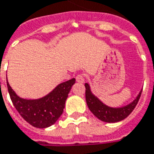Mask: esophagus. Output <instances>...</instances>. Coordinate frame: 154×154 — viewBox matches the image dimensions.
I'll return each instance as SVG.
<instances>
[{"instance_id":"1","label":"esophagus","mask_w":154,"mask_h":154,"mask_svg":"<svg viewBox=\"0 0 154 154\" xmlns=\"http://www.w3.org/2000/svg\"><path fill=\"white\" fill-rule=\"evenodd\" d=\"M76 80H77V82H81V83H82V82H84V76L82 75V74L77 75V77H76Z\"/></svg>"}]
</instances>
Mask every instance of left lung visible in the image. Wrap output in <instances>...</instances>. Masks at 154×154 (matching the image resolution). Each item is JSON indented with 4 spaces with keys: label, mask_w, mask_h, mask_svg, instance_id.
Returning a JSON list of instances; mask_svg holds the SVG:
<instances>
[{
    "label": "left lung",
    "mask_w": 154,
    "mask_h": 154,
    "mask_svg": "<svg viewBox=\"0 0 154 154\" xmlns=\"http://www.w3.org/2000/svg\"><path fill=\"white\" fill-rule=\"evenodd\" d=\"M85 88L86 102L88 109L99 120L108 123L119 122L128 116L137 104L143 90L141 89L134 100L127 103L126 105L121 107H111L103 103L94 94H93L90 85L88 83H85Z\"/></svg>",
    "instance_id": "obj_1"
}]
</instances>
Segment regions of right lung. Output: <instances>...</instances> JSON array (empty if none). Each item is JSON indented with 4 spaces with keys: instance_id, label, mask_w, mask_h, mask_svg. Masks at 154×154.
<instances>
[{
    "instance_id": "right-lung-1",
    "label": "right lung",
    "mask_w": 154,
    "mask_h": 154,
    "mask_svg": "<svg viewBox=\"0 0 154 154\" xmlns=\"http://www.w3.org/2000/svg\"><path fill=\"white\" fill-rule=\"evenodd\" d=\"M75 82V78H72L58 84L42 98L28 99L21 98L16 94L7 77L8 93L16 109L28 123L37 128H46L58 121L63 113L66 100Z\"/></svg>"
}]
</instances>
